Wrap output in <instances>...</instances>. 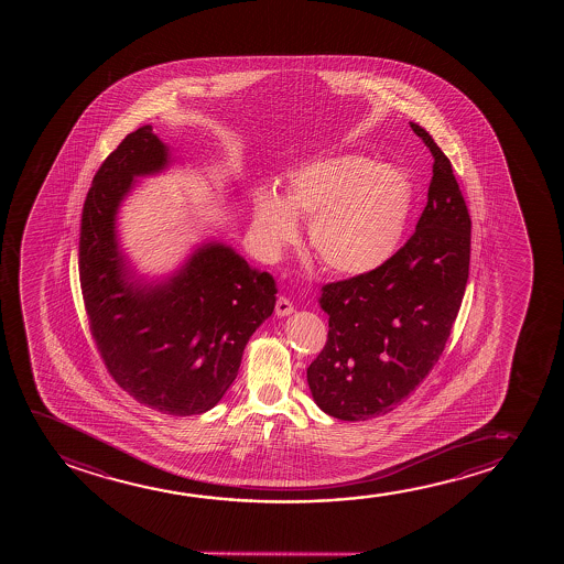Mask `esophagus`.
<instances>
[{
  "instance_id": "1",
  "label": "esophagus",
  "mask_w": 564,
  "mask_h": 564,
  "mask_svg": "<svg viewBox=\"0 0 564 564\" xmlns=\"http://www.w3.org/2000/svg\"><path fill=\"white\" fill-rule=\"evenodd\" d=\"M293 302L285 299V296H279L278 302H275V314H278L279 317H283L293 314Z\"/></svg>"
}]
</instances>
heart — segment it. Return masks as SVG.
I'll return each instance as SVG.
<instances>
[{
	"label": "heart",
	"instance_id": "b5f03b06",
	"mask_svg": "<svg viewBox=\"0 0 564 564\" xmlns=\"http://www.w3.org/2000/svg\"><path fill=\"white\" fill-rule=\"evenodd\" d=\"M412 185L393 165L337 155L293 171L278 194H256L254 231L278 250L296 237V217L310 219V247L324 268L362 275L399 247L412 209Z\"/></svg>",
	"mask_w": 564,
	"mask_h": 564
}]
</instances>
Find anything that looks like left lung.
<instances>
[{
	"instance_id": "1",
	"label": "left lung",
	"mask_w": 564,
	"mask_h": 564,
	"mask_svg": "<svg viewBox=\"0 0 564 564\" xmlns=\"http://www.w3.org/2000/svg\"><path fill=\"white\" fill-rule=\"evenodd\" d=\"M433 155L416 231L386 263L322 289L329 316L322 352L306 370L317 406L360 422L397 409L445 350L470 270L471 219L453 165L424 127Z\"/></svg>"
}]
</instances>
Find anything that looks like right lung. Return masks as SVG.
<instances>
[{
    "mask_svg": "<svg viewBox=\"0 0 564 564\" xmlns=\"http://www.w3.org/2000/svg\"><path fill=\"white\" fill-rule=\"evenodd\" d=\"M167 150L150 124L127 134L86 194L78 275L88 327L117 386L148 409L202 414L239 373L242 350L275 306V281L224 245H204L167 285L124 281L116 212L132 177L162 170Z\"/></svg>",
    "mask_w": 564,
    "mask_h": 564,
    "instance_id": "obj_1",
    "label": "right lung"
}]
</instances>
